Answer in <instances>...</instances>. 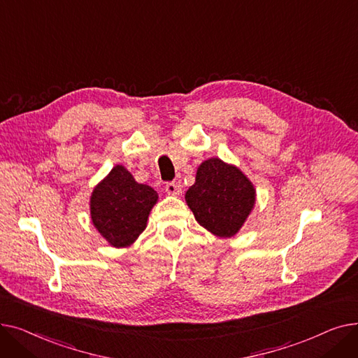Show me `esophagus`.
<instances>
[{"mask_svg": "<svg viewBox=\"0 0 358 358\" xmlns=\"http://www.w3.org/2000/svg\"><path fill=\"white\" fill-rule=\"evenodd\" d=\"M181 190H182V187H181V182H178V181H171V182L165 184V192L171 196H178L181 193Z\"/></svg>", "mask_w": 358, "mask_h": 358, "instance_id": "1", "label": "esophagus"}]
</instances>
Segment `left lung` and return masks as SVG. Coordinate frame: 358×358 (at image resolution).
<instances>
[{
	"label": "left lung",
	"mask_w": 358,
	"mask_h": 358,
	"mask_svg": "<svg viewBox=\"0 0 358 358\" xmlns=\"http://www.w3.org/2000/svg\"><path fill=\"white\" fill-rule=\"evenodd\" d=\"M185 201L203 228L217 236H234L255 203V190L236 166L217 158L204 161Z\"/></svg>",
	"instance_id": "obj_1"
}]
</instances>
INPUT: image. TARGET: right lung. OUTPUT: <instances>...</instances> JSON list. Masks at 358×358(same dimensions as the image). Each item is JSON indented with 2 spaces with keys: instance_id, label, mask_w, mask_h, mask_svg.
<instances>
[{
  "instance_id": "obj_1",
  "label": "right lung",
  "mask_w": 358,
  "mask_h": 358,
  "mask_svg": "<svg viewBox=\"0 0 358 358\" xmlns=\"http://www.w3.org/2000/svg\"><path fill=\"white\" fill-rule=\"evenodd\" d=\"M157 200L152 187L136 182L124 166L116 165L92 192L91 219L113 247H127L146 228Z\"/></svg>"
}]
</instances>
